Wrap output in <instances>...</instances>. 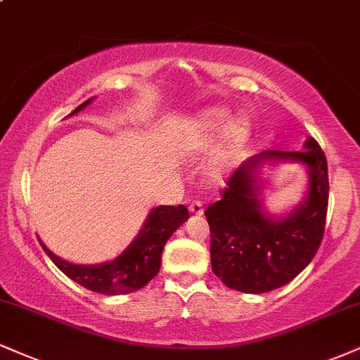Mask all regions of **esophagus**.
Returning <instances> with one entry per match:
<instances>
[{
  "instance_id": "obj_1",
  "label": "esophagus",
  "mask_w": 360,
  "mask_h": 360,
  "mask_svg": "<svg viewBox=\"0 0 360 360\" xmlns=\"http://www.w3.org/2000/svg\"><path fill=\"white\" fill-rule=\"evenodd\" d=\"M189 213L194 214V216H201L205 213V210H202V205L199 201H194L189 205Z\"/></svg>"
}]
</instances>
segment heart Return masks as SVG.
Here are the masks:
<instances>
[{
	"instance_id": "heart-1",
	"label": "heart",
	"mask_w": 360,
	"mask_h": 360,
	"mask_svg": "<svg viewBox=\"0 0 360 360\" xmlns=\"http://www.w3.org/2000/svg\"><path fill=\"white\" fill-rule=\"evenodd\" d=\"M229 112L221 107L206 109L184 124L177 141V150L184 155L206 153L220 137L207 158L205 172L214 183H221L231 174L235 164L248 142L251 124L246 117H235L228 122Z\"/></svg>"
}]
</instances>
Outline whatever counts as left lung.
<instances>
[{
	"instance_id": "1",
	"label": "left lung",
	"mask_w": 360,
	"mask_h": 360,
	"mask_svg": "<svg viewBox=\"0 0 360 360\" xmlns=\"http://www.w3.org/2000/svg\"><path fill=\"white\" fill-rule=\"evenodd\" d=\"M281 163L306 169L300 203L285 214L267 211L262 176ZM328 205L327 161L314 137L304 150H263L236 169L221 201L206 210L211 228V266L224 285L243 293H265L283 287L314 259L323 236Z\"/></svg>"
}]
</instances>
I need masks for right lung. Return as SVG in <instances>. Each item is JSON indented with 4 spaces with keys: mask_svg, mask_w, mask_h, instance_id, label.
Here are the masks:
<instances>
[{
    "mask_svg": "<svg viewBox=\"0 0 360 360\" xmlns=\"http://www.w3.org/2000/svg\"><path fill=\"white\" fill-rule=\"evenodd\" d=\"M94 98L95 97H90L89 101H85L68 117L77 115L85 107H89ZM188 219V207L183 205L153 207L136 238L122 253L109 262L94 263V265L67 262V259L56 257L53 251L43 243L41 238L38 240L51 262L68 278L77 281L86 290L102 293V295H125V293H132L146 287L159 274L164 245L167 243L172 233Z\"/></svg>",
    "mask_w": 360,
    "mask_h": 360,
    "instance_id": "right-lung-1",
    "label": "right lung"
}]
</instances>
